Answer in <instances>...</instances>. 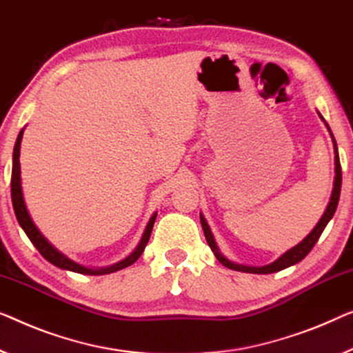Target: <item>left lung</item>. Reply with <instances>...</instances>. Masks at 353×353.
<instances>
[{
	"label": "left lung",
	"instance_id": "8db88e82",
	"mask_svg": "<svg viewBox=\"0 0 353 353\" xmlns=\"http://www.w3.org/2000/svg\"><path fill=\"white\" fill-rule=\"evenodd\" d=\"M320 115V114H319ZM320 119L323 120L325 119L320 115ZM327 125L328 131L331 133L328 123L325 122ZM331 138H333V143H334V165H336V177H334V187H333V193H331V198H330V203H328V208L325 210L322 219L319 220V223L315 225V228L309 233L306 238H304L301 243L298 245H294L293 249H290L288 252H285L282 256H279V259L271 263V265H266V266H261V268H254V266H244V265H238V263H233L230 261L228 259H225V256L220 254L219 252V247L215 244L214 241V236L210 233V228L206 222V219L203 217V215H199V219H201V227L204 231V236H206V241L210 249H212L215 259H217L220 263H222L223 266L230 268V270H234V271H241V272H254V274H271V272H277V271H282L285 270V268L292 266V265H296V263L301 261L304 256H306L309 252L312 250V247L317 243L320 234L323 233L325 227H327L328 222L333 217L334 212H336V208H338V203H339V194H341V183H343V172H341V163H339V154H338V145H336V141H334V136L331 133Z\"/></svg>",
	"mask_w": 353,
	"mask_h": 353
}]
</instances>
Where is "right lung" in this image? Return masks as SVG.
<instances>
[{"label": "right lung", "mask_w": 353, "mask_h": 353, "mask_svg": "<svg viewBox=\"0 0 353 353\" xmlns=\"http://www.w3.org/2000/svg\"><path fill=\"white\" fill-rule=\"evenodd\" d=\"M22 136H23V130L20 131L17 136V141H15L14 145V154H12V177H10V196H12V206H14V212L15 217L19 220V225L23 228V231L28 236L31 243L39 250V254L44 256L47 261H50L52 265L61 268V270H68V271H74L79 272V274H88V276H101V274H110V272H115L119 270H123V268L133 265V263L139 259L141 254H143L147 243H149L152 228H154L157 214L152 215L149 225L143 234V239H141L139 245L136 247L133 254H131L128 259H125L122 261L115 263V265L109 266V268H101V270H88L85 266H81L74 263L72 260L68 259L55 249L49 241H47L44 236L41 234V231L36 228V225L31 220L28 210H26L25 201H23V194H22V185H20V143H22Z\"/></svg>", "instance_id": "add662e5"}]
</instances>
